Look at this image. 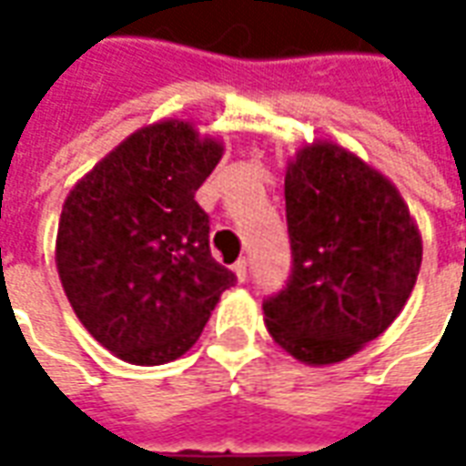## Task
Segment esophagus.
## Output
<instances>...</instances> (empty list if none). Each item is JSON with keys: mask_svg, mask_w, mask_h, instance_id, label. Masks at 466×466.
Masks as SVG:
<instances>
[{"mask_svg": "<svg viewBox=\"0 0 466 466\" xmlns=\"http://www.w3.org/2000/svg\"><path fill=\"white\" fill-rule=\"evenodd\" d=\"M234 274H237V279H239V282H244V279H247V259H237V264H234Z\"/></svg>", "mask_w": 466, "mask_h": 466, "instance_id": "esophagus-1", "label": "esophagus"}]
</instances>
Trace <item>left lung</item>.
I'll return each mask as SVG.
<instances>
[{"instance_id": "1", "label": "left lung", "mask_w": 466, "mask_h": 466, "mask_svg": "<svg viewBox=\"0 0 466 466\" xmlns=\"http://www.w3.org/2000/svg\"><path fill=\"white\" fill-rule=\"evenodd\" d=\"M292 274L264 299L274 342L307 364L351 357L410 299L421 239L400 192L337 144H312L284 177Z\"/></svg>"}]
</instances>
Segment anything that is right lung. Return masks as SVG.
<instances>
[{
  "instance_id": "right-lung-1",
  "label": "right lung",
  "mask_w": 466,
  "mask_h": 466,
  "mask_svg": "<svg viewBox=\"0 0 466 466\" xmlns=\"http://www.w3.org/2000/svg\"><path fill=\"white\" fill-rule=\"evenodd\" d=\"M219 159L222 144L169 119L124 139L66 197L59 279L79 322L119 360L182 357L237 282L212 257L209 214L194 199Z\"/></svg>"
}]
</instances>
